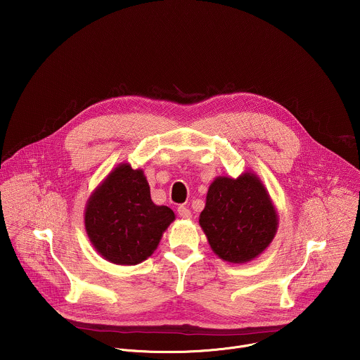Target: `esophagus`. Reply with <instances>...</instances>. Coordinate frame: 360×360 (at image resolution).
Instances as JSON below:
<instances>
[{
    "mask_svg": "<svg viewBox=\"0 0 360 360\" xmlns=\"http://www.w3.org/2000/svg\"><path fill=\"white\" fill-rule=\"evenodd\" d=\"M178 215L184 219H189L191 218V211L186 207H184V205H181V207H178Z\"/></svg>",
    "mask_w": 360,
    "mask_h": 360,
    "instance_id": "obj_1",
    "label": "esophagus"
}]
</instances>
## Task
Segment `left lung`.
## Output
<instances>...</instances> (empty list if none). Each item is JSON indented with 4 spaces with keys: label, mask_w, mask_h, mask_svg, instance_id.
<instances>
[{
    "label": "left lung",
    "mask_w": 360,
    "mask_h": 360,
    "mask_svg": "<svg viewBox=\"0 0 360 360\" xmlns=\"http://www.w3.org/2000/svg\"><path fill=\"white\" fill-rule=\"evenodd\" d=\"M199 224L221 259L243 264L272 242L278 215L265 186L253 174L217 178L208 191Z\"/></svg>",
    "instance_id": "obj_1"
}]
</instances>
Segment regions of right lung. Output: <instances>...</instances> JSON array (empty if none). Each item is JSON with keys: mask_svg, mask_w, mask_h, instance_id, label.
<instances>
[{"mask_svg": "<svg viewBox=\"0 0 360 360\" xmlns=\"http://www.w3.org/2000/svg\"><path fill=\"white\" fill-rule=\"evenodd\" d=\"M174 219L171 208L152 202L143 172L127 164L108 175L85 210V229L92 245L117 265L145 261Z\"/></svg>", "mask_w": 360, "mask_h": 360, "instance_id": "right-lung-1", "label": "right lung"}]
</instances>
